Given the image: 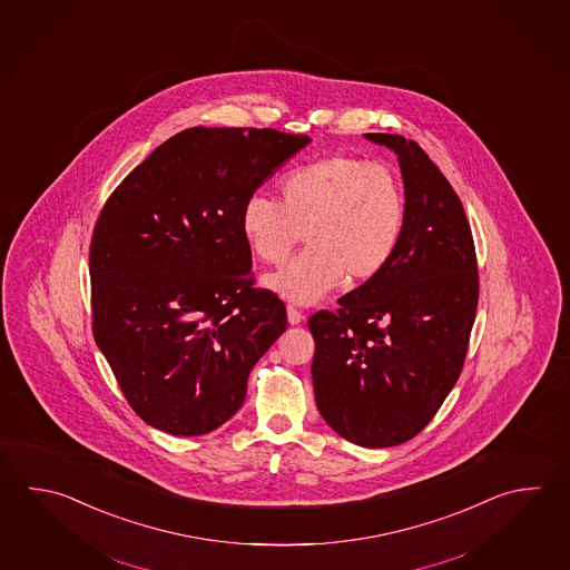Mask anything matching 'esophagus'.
I'll return each instance as SVG.
<instances>
[{
    "label": "esophagus",
    "mask_w": 570,
    "mask_h": 570,
    "mask_svg": "<svg viewBox=\"0 0 570 570\" xmlns=\"http://www.w3.org/2000/svg\"><path fill=\"white\" fill-rule=\"evenodd\" d=\"M288 321H291V324H301L302 321H304V314H302V311H298L296 306H288Z\"/></svg>",
    "instance_id": "esophagus-1"
}]
</instances>
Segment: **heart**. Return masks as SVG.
<instances>
[{"instance_id":"obj_1","label":"heart","mask_w":570,"mask_h":570,"mask_svg":"<svg viewBox=\"0 0 570 570\" xmlns=\"http://www.w3.org/2000/svg\"><path fill=\"white\" fill-rule=\"evenodd\" d=\"M278 199L254 194L242 205L247 246L268 266H282L301 242L308 247L269 278L284 298L321 301L344 276L376 278L395 256L407 224V199L397 173L383 163L334 153L286 173Z\"/></svg>"}]
</instances>
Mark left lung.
I'll use <instances>...</instances> for the list:
<instances>
[{
    "label": "left lung",
    "instance_id": "obj_1",
    "mask_svg": "<svg viewBox=\"0 0 570 570\" xmlns=\"http://www.w3.org/2000/svg\"><path fill=\"white\" fill-rule=\"evenodd\" d=\"M395 150L407 224L376 278L308 321L316 407L344 440L391 448L415 438L462 373L480 296L462 202L420 142L368 132Z\"/></svg>",
    "mask_w": 570,
    "mask_h": 570
}]
</instances>
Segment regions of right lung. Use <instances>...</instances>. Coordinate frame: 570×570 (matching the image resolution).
<instances>
[{"label": "right lung", "instance_id": "add662e5", "mask_svg": "<svg viewBox=\"0 0 570 570\" xmlns=\"http://www.w3.org/2000/svg\"><path fill=\"white\" fill-rule=\"evenodd\" d=\"M308 137L194 127L108 195L90 239L92 334L140 420L171 435L224 425L286 331L256 286L242 205Z\"/></svg>", "mask_w": 570, "mask_h": 570}]
</instances>
